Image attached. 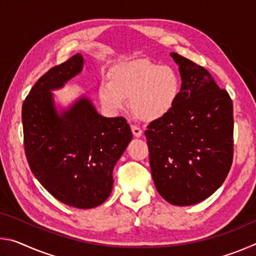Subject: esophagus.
<instances>
[{"label": "esophagus", "mask_w": 256, "mask_h": 256, "mask_svg": "<svg viewBox=\"0 0 256 256\" xmlns=\"http://www.w3.org/2000/svg\"><path fill=\"white\" fill-rule=\"evenodd\" d=\"M131 130H132L133 136L136 138H140L142 136V130L138 126H136V125H131Z\"/></svg>", "instance_id": "34e87169"}]
</instances>
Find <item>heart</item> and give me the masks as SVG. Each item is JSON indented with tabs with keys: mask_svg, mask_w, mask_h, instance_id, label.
I'll return each mask as SVG.
<instances>
[{
	"mask_svg": "<svg viewBox=\"0 0 256 256\" xmlns=\"http://www.w3.org/2000/svg\"><path fill=\"white\" fill-rule=\"evenodd\" d=\"M180 92V79L174 68L144 58L120 63L112 70L110 81L99 86V98L107 110H122L130 98L134 114L146 122L167 115Z\"/></svg>",
	"mask_w": 256,
	"mask_h": 256,
	"instance_id": "heart-1",
	"label": "heart"
}]
</instances>
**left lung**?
Wrapping results in <instances>:
<instances>
[{"label":"left lung","instance_id":"1","mask_svg":"<svg viewBox=\"0 0 256 256\" xmlns=\"http://www.w3.org/2000/svg\"><path fill=\"white\" fill-rule=\"evenodd\" d=\"M182 86L172 110L146 130L151 175L164 200L190 206L226 180L234 156L232 102L204 68L177 53Z\"/></svg>","mask_w":256,"mask_h":256}]
</instances>
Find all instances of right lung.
<instances>
[{
  "mask_svg": "<svg viewBox=\"0 0 256 256\" xmlns=\"http://www.w3.org/2000/svg\"><path fill=\"white\" fill-rule=\"evenodd\" d=\"M81 54L52 68L34 84L22 104L24 144L30 170L55 198L79 209L107 200L112 170L132 140L124 118H104L81 98L58 114L50 90L80 73Z\"/></svg>",
  "mask_w": 256,
  "mask_h": 256,
  "instance_id": "right-lung-1",
  "label": "right lung"
}]
</instances>
